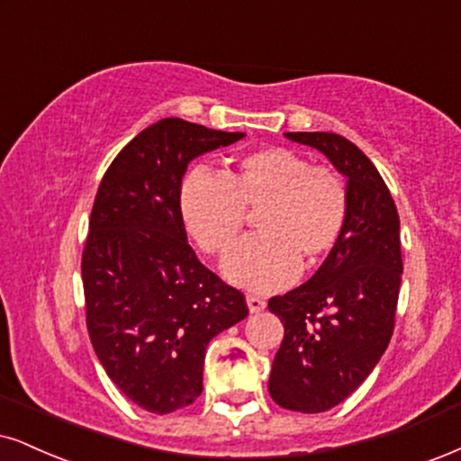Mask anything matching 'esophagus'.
<instances>
[{"label": "esophagus", "instance_id": "obj_1", "mask_svg": "<svg viewBox=\"0 0 461 461\" xmlns=\"http://www.w3.org/2000/svg\"><path fill=\"white\" fill-rule=\"evenodd\" d=\"M246 303H248V308H249V312H252V314H258V312H263L265 305H267L265 299L257 297V294H248Z\"/></svg>", "mask_w": 461, "mask_h": 461}]
</instances>
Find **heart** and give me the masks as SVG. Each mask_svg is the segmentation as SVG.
<instances>
[{"label":"heart","mask_w":461,"mask_h":461,"mask_svg":"<svg viewBox=\"0 0 461 461\" xmlns=\"http://www.w3.org/2000/svg\"><path fill=\"white\" fill-rule=\"evenodd\" d=\"M190 237L212 257H226L258 213V232L226 260V276L252 291H276L314 267L342 237L348 190L342 175L312 167L301 153L267 147L243 156L226 177L194 170L179 196Z\"/></svg>","instance_id":"obj_1"}]
</instances>
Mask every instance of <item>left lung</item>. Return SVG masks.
<instances>
[{"instance_id": "obj_1", "label": "left lung", "mask_w": 461, "mask_h": 461, "mask_svg": "<svg viewBox=\"0 0 461 461\" xmlns=\"http://www.w3.org/2000/svg\"><path fill=\"white\" fill-rule=\"evenodd\" d=\"M322 151L346 179L342 237L308 282L269 299L284 325L269 393L277 406L325 412L369 376L387 350L402 282L400 215L380 173L333 132H286Z\"/></svg>"}]
</instances>
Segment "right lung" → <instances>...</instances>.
<instances>
[{"label":"right lung","mask_w":461,"mask_h":461,"mask_svg":"<svg viewBox=\"0 0 461 461\" xmlns=\"http://www.w3.org/2000/svg\"><path fill=\"white\" fill-rule=\"evenodd\" d=\"M243 136L160 119L100 181L81 263L87 331L109 378L147 412L190 406L207 344L248 316L243 293L196 258L179 209L187 164Z\"/></svg>","instance_id":"obj_1"}]
</instances>
